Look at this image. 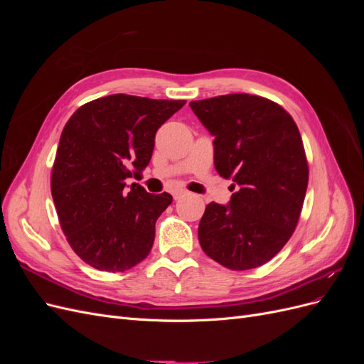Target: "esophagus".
<instances>
[{
	"label": "esophagus",
	"mask_w": 364,
	"mask_h": 364,
	"mask_svg": "<svg viewBox=\"0 0 364 364\" xmlns=\"http://www.w3.org/2000/svg\"><path fill=\"white\" fill-rule=\"evenodd\" d=\"M186 194H188V191L178 190V191H174V193H173V197H174V200H179V199H182V197H185Z\"/></svg>",
	"instance_id": "34e87169"
}]
</instances>
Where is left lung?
<instances>
[{
	"label": "left lung",
	"instance_id": "left-lung-1",
	"mask_svg": "<svg viewBox=\"0 0 364 364\" xmlns=\"http://www.w3.org/2000/svg\"><path fill=\"white\" fill-rule=\"evenodd\" d=\"M190 106L214 136L215 170L235 190L228 205L206 206L200 246L230 270L259 267L290 240L302 211L308 164L299 129L279 105L258 95L228 94Z\"/></svg>",
	"mask_w": 364,
	"mask_h": 364
}]
</instances>
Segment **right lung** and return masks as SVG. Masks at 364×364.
Returning a JSON list of instances; mask_svg holds the SVG:
<instances>
[{
  "mask_svg": "<svg viewBox=\"0 0 364 364\" xmlns=\"http://www.w3.org/2000/svg\"><path fill=\"white\" fill-rule=\"evenodd\" d=\"M185 103L114 94L83 105L65 124L51 196L70 246L94 269L124 272L150 253L173 197L127 179L141 176L158 129Z\"/></svg>",
  "mask_w": 364,
  "mask_h": 364,
  "instance_id": "right-lung-1",
  "label": "right lung"
}]
</instances>
